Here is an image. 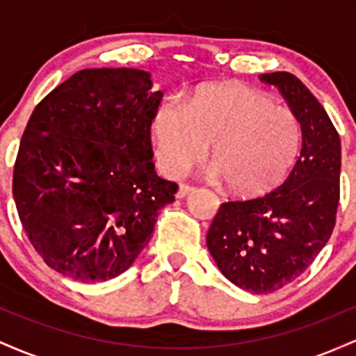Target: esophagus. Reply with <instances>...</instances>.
<instances>
[{
	"label": "esophagus",
	"mask_w": 356,
	"mask_h": 356,
	"mask_svg": "<svg viewBox=\"0 0 356 356\" xmlns=\"http://www.w3.org/2000/svg\"><path fill=\"white\" fill-rule=\"evenodd\" d=\"M192 191H194V187L192 186H187V184H179V191H177V194H175V197H179V199L186 197V195H189Z\"/></svg>",
	"instance_id": "1"
}]
</instances>
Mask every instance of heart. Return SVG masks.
I'll return each instance as SVG.
<instances>
[{"instance_id": "obj_1", "label": "heart", "mask_w": 356, "mask_h": 356, "mask_svg": "<svg viewBox=\"0 0 356 356\" xmlns=\"http://www.w3.org/2000/svg\"><path fill=\"white\" fill-rule=\"evenodd\" d=\"M162 169L181 175L211 145V175L241 197H257L284 182L300 155V118L263 90L220 83L199 90L177 107L161 105L152 124Z\"/></svg>"}]
</instances>
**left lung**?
<instances>
[{
  "label": "left lung",
  "instance_id": "8db88e82",
  "mask_svg": "<svg viewBox=\"0 0 356 356\" xmlns=\"http://www.w3.org/2000/svg\"><path fill=\"white\" fill-rule=\"evenodd\" d=\"M296 113L303 144L288 179L275 191L220 204L207 249L224 276L264 295L293 283L328 243L340 202L341 144L328 113L288 72L259 75Z\"/></svg>",
  "mask_w": 356,
  "mask_h": 356
}]
</instances>
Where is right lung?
<instances>
[{"label": "right lung", "mask_w": 356, "mask_h": 356, "mask_svg": "<svg viewBox=\"0 0 356 356\" xmlns=\"http://www.w3.org/2000/svg\"><path fill=\"white\" fill-rule=\"evenodd\" d=\"M150 73L87 68L51 90L24 129L13 197L35 251L60 275L99 283L132 266L177 184L154 169L162 100Z\"/></svg>", "instance_id": "add662e5"}]
</instances>
